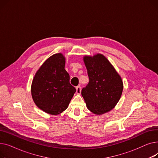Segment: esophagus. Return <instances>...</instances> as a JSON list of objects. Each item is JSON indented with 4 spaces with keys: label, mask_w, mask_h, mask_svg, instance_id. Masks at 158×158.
Segmentation results:
<instances>
[{
    "label": "esophagus",
    "mask_w": 158,
    "mask_h": 158,
    "mask_svg": "<svg viewBox=\"0 0 158 158\" xmlns=\"http://www.w3.org/2000/svg\"><path fill=\"white\" fill-rule=\"evenodd\" d=\"M81 92V86H77L76 87V93L77 94H80Z\"/></svg>",
    "instance_id": "34e87169"
}]
</instances>
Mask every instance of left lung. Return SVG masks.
Segmentation results:
<instances>
[{
	"mask_svg": "<svg viewBox=\"0 0 158 158\" xmlns=\"http://www.w3.org/2000/svg\"><path fill=\"white\" fill-rule=\"evenodd\" d=\"M89 82L81 91L88 109L97 114L111 111L119 101L123 82L107 58L101 54L85 56Z\"/></svg>",
	"mask_w": 158,
	"mask_h": 158,
	"instance_id": "left-lung-1",
	"label": "left lung"
}]
</instances>
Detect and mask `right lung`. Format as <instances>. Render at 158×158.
<instances>
[{
    "label": "right lung",
    "instance_id": "1",
    "mask_svg": "<svg viewBox=\"0 0 158 158\" xmlns=\"http://www.w3.org/2000/svg\"><path fill=\"white\" fill-rule=\"evenodd\" d=\"M65 57L61 53L52 55L36 72L31 85L33 101L40 109L56 115L68 107L76 89L70 83L64 69Z\"/></svg>",
    "mask_w": 158,
    "mask_h": 158
}]
</instances>
